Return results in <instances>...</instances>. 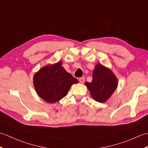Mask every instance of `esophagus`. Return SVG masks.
Listing matches in <instances>:
<instances>
[{"instance_id": "1", "label": "esophagus", "mask_w": 148, "mask_h": 148, "mask_svg": "<svg viewBox=\"0 0 148 148\" xmlns=\"http://www.w3.org/2000/svg\"><path fill=\"white\" fill-rule=\"evenodd\" d=\"M79 82H80L81 83H83L84 81V77H80L79 79Z\"/></svg>"}]
</instances>
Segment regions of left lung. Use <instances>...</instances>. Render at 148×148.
<instances>
[{
	"label": "left lung",
	"mask_w": 148,
	"mask_h": 148,
	"mask_svg": "<svg viewBox=\"0 0 148 148\" xmlns=\"http://www.w3.org/2000/svg\"><path fill=\"white\" fill-rule=\"evenodd\" d=\"M85 84L94 99L103 102L114 92L118 85V80L109 69L101 64H97L93 72L92 81L86 82Z\"/></svg>",
	"instance_id": "1"
}]
</instances>
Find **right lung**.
<instances>
[{"label":"right lung","mask_w":148,"mask_h":148,"mask_svg":"<svg viewBox=\"0 0 148 148\" xmlns=\"http://www.w3.org/2000/svg\"><path fill=\"white\" fill-rule=\"evenodd\" d=\"M62 62L42 68L34 76V84L40 97L55 103L67 95L72 84L77 80L62 67Z\"/></svg>","instance_id":"add662e5"}]
</instances>
